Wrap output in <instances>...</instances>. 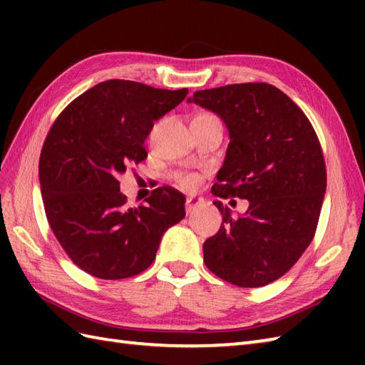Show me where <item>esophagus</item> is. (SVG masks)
Segmentation results:
<instances>
[{
	"label": "esophagus",
	"mask_w": 365,
	"mask_h": 365,
	"mask_svg": "<svg viewBox=\"0 0 365 365\" xmlns=\"http://www.w3.org/2000/svg\"><path fill=\"white\" fill-rule=\"evenodd\" d=\"M200 205H202V199L200 197H188L187 204H185V208H187V213L191 215Z\"/></svg>",
	"instance_id": "34e87169"
}]
</instances>
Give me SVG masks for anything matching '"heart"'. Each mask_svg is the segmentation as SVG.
Masks as SVG:
<instances>
[{"instance_id": "heart-1", "label": "heart", "mask_w": 365, "mask_h": 365, "mask_svg": "<svg viewBox=\"0 0 365 365\" xmlns=\"http://www.w3.org/2000/svg\"><path fill=\"white\" fill-rule=\"evenodd\" d=\"M175 178L183 188H195L197 185V177L192 174H177Z\"/></svg>"}]
</instances>
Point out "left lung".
Returning a JSON list of instances; mask_svg holds the SVG:
<instances>
[{"label":"left lung","instance_id":"obj_1","mask_svg":"<svg viewBox=\"0 0 365 365\" xmlns=\"http://www.w3.org/2000/svg\"><path fill=\"white\" fill-rule=\"evenodd\" d=\"M218 114L230 143L212 195L250 200L232 218L221 200L218 234L204 243V262L238 287H263L289 271L319 224L327 166L319 138L298 105L267 83L197 91L188 98Z\"/></svg>","mask_w":365,"mask_h":365}]
</instances>
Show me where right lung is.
<instances>
[{
	"instance_id": "right-lung-1",
	"label": "right lung",
	"mask_w": 365,
	"mask_h": 365,
	"mask_svg": "<svg viewBox=\"0 0 365 365\" xmlns=\"http://www.w3.org/2000/svg\"><path fill=\"white\" fill-rule=\"evenodd\" d=\"M188 89L108 80L76 97L54 120L38 160L46 220L76 267L100 279H125L152 265L165 232L185 218V196L153 190L130 208L119 175L147 158L153 122Z\"/></svg>"
}]
</instances>
